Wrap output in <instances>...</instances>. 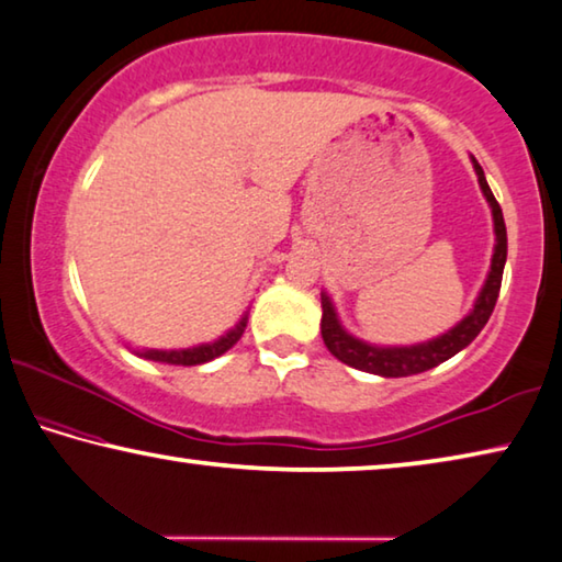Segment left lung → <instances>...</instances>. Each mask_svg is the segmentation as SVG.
I'll return each mask as SVG.
<instances>
[{
	"mask_svg": "<svg viewBox=\"0 0 562 562\" xmlns=\"http://www.w3.org/2000/svg\"><path fill=\"white\" fill-rule=\"evenodd\" d=\"M472 166H474L476 181H480L482 194L492 209V222H495V252H492L487 280H484L480 295L474 300V307L469 310L454 328H449L447 333H441L431 340L414 342V346H375V342L356 338V335H350L346 328H342L328 292H321V303H323L321 333H323L325 346H328L330 353L338 358L340 363L358 368V371L373 373V375H383V379L416 375V373L429 371V368L439 366L443 361H449L451 356H457L459 350H464L469 342L482 333L484 325H487L492 310H495V303L499 297L502 272H505V262H507V229H505V220H502V209L497 204V199L492 194L490 183L484 179L482 166L476 164L474 156H472Z\"/></svg>",
	"mask_w": 562,
	"mask_h": 562,
	"instance_id": "1",
	"label": "left lung"
}]
</instances>
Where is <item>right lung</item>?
<instances>
[{
  "instance_id": "obj_1",
  "label": "right lung",
  "mask_w": 562,
  "mask_h": 562,
  "mask_svg": "<svg viewBox=\"0 0 562 562\" xmlns=\"http://www.w3.org/2000/svg\"><path fill=\"white\" fill-rule=\"evenodd\" d=\"M247 315L245 313L239 317V323L234 325L232 330H227L220 338L212 340V342H199V346H191V348H171V350H158V348H140V350H133L138 358H146V361H156V363H169V366H201V363H209L214 361V358H220L222 353H227V350L234 346L241 338V333L247 328Z\"/></svg>"
}]
</instances>
